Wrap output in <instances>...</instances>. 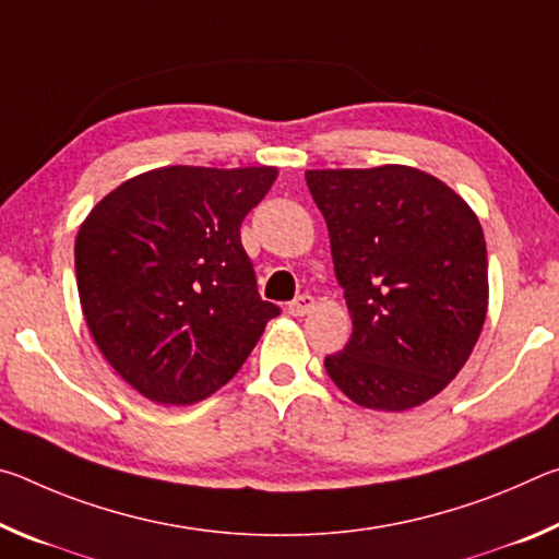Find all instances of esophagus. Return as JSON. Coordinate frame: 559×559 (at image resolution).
<instances>
[{
  "label": "esophagus",
  "instance_id": "esophagus-1",
  "mask_svg": "<svg viewBox=\"0 0 559 559\" xmlns=\"http://www.w3.org/2000/svg\"><path fill=\"white\" fill-rule=\"evenodd\" d=\"M313 308H316V298L308 296V293H306V296H298L296 300L288 302V313L296 316V318L308 316Z\"/></svg>",
  "mask_w": 559,
  "mask_h": 559
}]
</instances>
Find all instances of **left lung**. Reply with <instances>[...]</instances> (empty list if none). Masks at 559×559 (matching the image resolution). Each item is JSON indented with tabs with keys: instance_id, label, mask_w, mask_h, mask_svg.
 Returning a JSON list of instances; mask_svg holds the SVG:
<instances>
[{
	"instance_id": "8db88e82",
	"label": "left lung",
	"mask_w": 559,
	"mask_h": 559,
	"mask_svg": "<svg viewBox=\"0 0 559 559\" xmlns=\"http://www.w3.org/2000/svg\"><path fill=\"white\" fill-rule=\"evenodd\" d=\"M353 318L325 357L337 390L377 412L437 396L471 357L488 313L478 216L429 173L406 165L308 169Z\"/></svg>"
}]
</instances>
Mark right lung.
I'll use <instances>...</instances> for the list:
<instances>
[{"label": "right lung", "mask_w": 559, "mask_h": 559, "mask_svg": "<svg viewBox=\"0 0 559 559\" xmlns=\"http://www.w3.org/2000/svg\"><path fill=\"white\" fill-rule=\"evenodd\" d=\"M276 167L150 169L93 206L75 236L83 318L150 402L185 406L239 372L278 306L261 300L241 222Z\"/></svg>", "instance_id": "right-lung-1"}]
</instances>
